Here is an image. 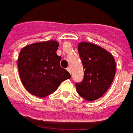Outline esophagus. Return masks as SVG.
<instances>
[{"label": "esophagus", "instance_id": "obj_1", "mask_svg": "<svg viewBox=\"0 0 133 133\" xmlns=\"http://www.w3.org/2000/svg\"><path fill=\"white\" fill-rule=\"evenodd\" d=\"M67 71H68V72H69V73L71 74V69L70 67H68V68H67Z\"/></svg>", "mask_w": 133, "mask_h": 133}]
</instances>
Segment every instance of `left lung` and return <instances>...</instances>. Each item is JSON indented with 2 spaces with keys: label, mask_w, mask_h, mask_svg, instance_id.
<instances>
[{
  "label": "left lung",
  "mask_w": 133,
  "mask_h": 133,
  "mask_svg": "<svg viewBox=\"0 0 133 133\" xmlns=\"http://www.w3.org/2000/svg\"><path fill=\"white\" fill-rule=\"evenodd\" d=\"M78 51L82 62L84 78L76 83L77 93L88 101H94L107 92L116 74V62L111 54L97 45L80 43Z\"/></svg>",
  "instance_id": "8db88e82"
}]
</instances>
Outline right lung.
Listing matches in <instances>:
<instances>
[{
    "instance_id": "obj_1",
    "label": "right lung",
    "mask_w": 133,
    "mask_h": 133,
    "mask_svg": "<svg viewBox=\"0 0 133 133\" xmlns=\"http://www.w3.org/2000/svg\"><path fill=\"white\" fill-rule=\"evenodd\" d=\"M59 43L55 40L36 43L25 46L20 52L17 68L21 82L30 94L45 97L57 89L63 81L71 78L60 66L57 55Z\"/></svg>"
}]
</instances>
